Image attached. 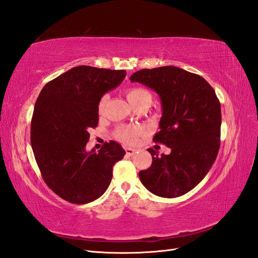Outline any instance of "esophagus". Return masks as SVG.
I'll use <instances>...</instances> for the list:
<instances>
[{"label":"esophagus","mask_w":258,"mask_h":258,"mask_svg":"<svg viewBox=\"0 0 258 258\" xmlns=\"http://www.w3.org/2000/svg\"><path fill=\"white\" fill-rule=\"evenodd\" d=\"M126 154L128 156H134L136 154V150H134V148H130V147H127L126 148Z\"/></svg>","instance_id":"1"}]
</instances>
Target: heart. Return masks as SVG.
<instances>
[{
	"label": "heart",
	"instance_id": "b5f03b06",
	"mask_svg": "<svg viewBox=\"0 0 258 258\" xmlns=\"http://www.w3.org/2000/svg\"><path fill=\"white\" fill-rule=\"evenodd\" d=\"M126 97L129 101V103L134 106L135 108L143 105V104H151L152 96L148 90L141 88V87H132L127 89L126 91ZM107 101V96H103L101 98L99 102V111L101 112L104 108ZM143 132L142 128L140 127H121L116 132V137L118 138L121 141L126 143H135L137 142L138 137Z\"/></svg>",
	"mask_w": 258,
	"mask_h": 258
}]
</instances>
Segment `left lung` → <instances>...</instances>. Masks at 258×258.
I'll return each instance as SVG.
<instances>
[{
	"label": "left lung",
	"instance_id": "1",
	"mask_svg": "<svg viewBox=\"0 0 258 258\" xmlns=\"http://www.w3.org/2000/svg\"><path fill=\"white\" fill-rule=\"evenodd\" d=\"M158 93L162 106L154 141L169 155L148 148L153 162L140 171L141 183L156 196L175 198L196 187L214 163L221 145V103L200 75L167 66L143 69L130 76Z\"/></svg>",
	"mask_w": 258,
	"mask_h": 258
}]
</instances>
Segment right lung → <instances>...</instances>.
Returning a JSON list of instances; mask_svg holds the SVG:
<instances>
[{"instance_id":"add662e5","label":"right lung","mask_w":258,"mask_h":258,"mask_svg":"<svg viewBox=\"0 0 258 258\" xmlns=\"http://www.w3.org/2000/svg\"><path fill=\"white\" fill-rule=\"evenodd\" d=\"M124 70L80 66L46 84L34 105L31 145L45 183L62 199L85 205L110 186L113 167L123 158L111 141L86 151L90 128L99 121V102L126 77Z\"/></svg>"}]
</instances>
